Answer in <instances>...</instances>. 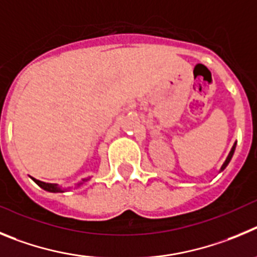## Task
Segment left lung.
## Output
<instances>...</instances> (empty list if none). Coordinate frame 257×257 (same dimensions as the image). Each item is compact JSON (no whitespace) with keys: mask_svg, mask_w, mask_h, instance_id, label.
<instances>
[{"mask_svg":"<svg viewBox=\"0 0 257 257\" xmlns=\"http://www.w3.org/2000/svg\"><path fill=\"white\" fill-rule=\"evenodd\" d=\"M235 146H237V142H234V143H233L232 149H230V152H229V154H228V156H226V159H225V161H224V163H223V165H221V168H220V172H223L224 169H225L226 166H228V164L230 163V160H232L233 154H234V151H235Z\"/></svg>","mask_w":257,"mask_h":257,"instance_id":"1","label":"left lung"}]
</instances>
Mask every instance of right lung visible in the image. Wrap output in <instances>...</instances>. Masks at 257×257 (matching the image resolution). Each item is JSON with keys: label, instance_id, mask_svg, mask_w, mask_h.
Wrapping results in <instances>:
<instances>
[{"label": "right lung", "instance_id": "add662e5", "mask_svg": "<svg viewBox=\"0 0 257 257\" xmlns=\"http://www.w3.org/2000/svg\"><path fill=\"white\" fill-rule=\"evenodd\" d=\"M31 178H32V180H33L34 183L38 184L41 188L45 189V191H47V192H52V193H59V192H68V191H70L71 188H73V186H71V187H61V186H59V184H56V183H46V182L38 180V179H36V178H33V177H31ZM89 179H91V177L84 178V179H82V182H79V183L75 184V186H74V188H77V187L82 186L84 182H87V180H89Z\"/></svg>", "mask_w": 257, "mask_h": 257}]
</instances>
